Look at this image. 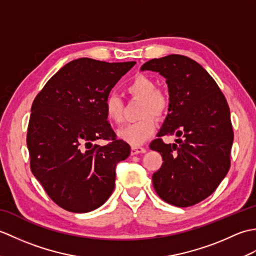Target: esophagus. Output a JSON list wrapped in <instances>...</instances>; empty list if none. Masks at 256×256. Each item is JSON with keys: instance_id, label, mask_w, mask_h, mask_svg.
Instances as JSON below:
<instances>
[{"instance_id": "obj_1", "label": "esophagus", "mask_w": 256, "mask_h": 256, "mask_svg": "<svg viewBox=\"0 0 256 256\" xmlns=\"http://www.w3.org/2000/svg\"><path fill=\"white\" fill-rule=\"evenodd\" d=\"M146 150L144 148H138V146H132L131 148V154L132 155H138V154H143L145 153Z\"/></svg>"}]
</instances>
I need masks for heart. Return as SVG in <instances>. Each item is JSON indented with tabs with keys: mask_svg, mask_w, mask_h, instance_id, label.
<instances>
[{
	"mask_svg": "<svg viewBox=\"0 0 256 256\" xmlns=\"http://www.w3.org/2000/svg\"><path fill=\"white\" fill-rule=\"evenodd\" d=\"M126 91L132 96L143 100L138 121L125 125L118 131L120 140L132 146L144 144L156 130V121L152 114L162 116L167 111L170 100L164 92L156 89L155 81L144 74H138L126 86ZM104 110L108 121L120 124L124 118V106L122 100L116 94L108 96L104 102Z\"/></svg>",
	"mask_w": 256,
	"mask_h": 256,
	"instance_id": "b5f03b06",
	"label": "heart"
}]
</instances>
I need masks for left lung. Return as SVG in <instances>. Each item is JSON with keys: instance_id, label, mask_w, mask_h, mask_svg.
Here are the masks:
<instances>
[{"instance_id": "obj_1", "label": "left lung", "mask_w": 256, "mask_h": 256, "mask_svg": "<svg viewBox=\"0 0 256 256\" xmlns=\"http://www.w3.org/2000/svg\"><path fill=\"white\" fill-rule=\"evenodd\" d=\"M140 70L166 79L170 104L157 136L178 138L172 144L156 138L150 145L164 160L152 177L155 192L172 206H194L209 197L229 172L233 143L229 106L214 78L186 56L152 59Z\"/></svg>"}]
</instances>
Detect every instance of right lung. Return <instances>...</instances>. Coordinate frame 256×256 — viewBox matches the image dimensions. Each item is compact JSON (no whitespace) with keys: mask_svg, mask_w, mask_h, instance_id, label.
I'll return each mask as SVG.
<instances>
[{"mask_svg":"<svg viewBox=\"0 0 256 256\" xmlns=\"http://www.w3.org/2000/svg\"><path fill=\"white\" fill-rule=\"evenodd\" d=\"M135 64L79 58L47 81L32 106L27 148L32 175L62 208L84 214L99 208L116 186V168L131 153L116 140L104 102ZM110 143L99 146L98 139Z\"/></svg>","mask_w":256,"mask_h":256,"instance_id":"right-lung-1","label":"right lung"}]
</instances>
